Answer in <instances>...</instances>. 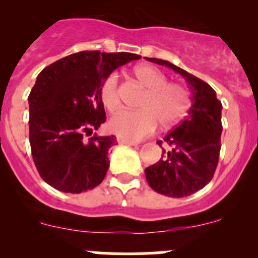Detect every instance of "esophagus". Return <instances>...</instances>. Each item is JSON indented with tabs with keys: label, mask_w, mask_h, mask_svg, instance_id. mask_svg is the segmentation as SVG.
<instances>
[{
	"label": "esophagus",
	"mask_w": 258,
	"mask_h": 258,
	"mask_svg": "<svg viewBox=\"0 0 258 258\" xmlns=\"http://www.w3.org/2000/svg\"><path fill=\"white\" fill-rule=\"evenodd\" d=\"M117 142H118L119 145H128V146H137V142H134V141H130V140H124L122 139V137H117Z\"/></svg>",
	"instance_id": "34e87169"
}]
</instances>
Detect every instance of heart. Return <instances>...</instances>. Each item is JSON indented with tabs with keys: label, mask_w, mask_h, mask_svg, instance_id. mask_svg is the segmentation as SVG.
Listing matches in <instances>:
<instances>
[{
	"label": "heart",
	"mask_w": 258,
	"mask_h": 258,
	"mask_svg": "<svg viewBox=\"0 0 258 258\" xmlns=\"http://www.w3.org/2000/svg\"><path fill=\"white\" fill-rule=\"evenodd\" d=\"M135 77L147 88L139 103L140 110H121L111 117L108 130L124 140H140L152 134L160 122L162 127L177 123L187 112L188 92L177 83H166V76L148 64H141L134 71ZM101 100L108 111L119 106L118 76L111 74L101 86Z\"/></svg>",
	"instance_id": "obj_1"
}]
</instances>
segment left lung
<instances>
[{"label":"left lung","mask_w":258,"mask_h":258,"mask_svg":"<svg viewBox=\"0 0 258 258\" xmlns=\"http://www.w3.org/2000/svg\"><path fill=\"white\" fill-rule=\"evenodd\" d=\"M147 61L166 66L181 75L191 90V107L183 121L165 136L168 150L145 170L146 179L153 191L181 199L204 188L212 179L221 150L222 105L209 83L160 58ZM162 145V141H158Z\"/></svg>","instance_id":"left-lung-1"}]
</instances>
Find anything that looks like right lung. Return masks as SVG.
I'll list each match as a JSON object with an SVG mask.
<instances>
[{"label": "right lung", "mask_w": 258, "mask_h": 258, "mask_svg": "<svg viewBox=\"0 0 258 258\" xmlns=\"http://www.w3.org/2000/svg\"><path fill=\"white\" fill-rule=\"evenodd\" d=\"M141 56L81 51L43 69L28 96L30 145L46 183L67 194L95 188L107 173L114 136H97L106 121L101 86L116 69Z\"/></svg>", "instance_id": "obj_1"}]
</instances>
